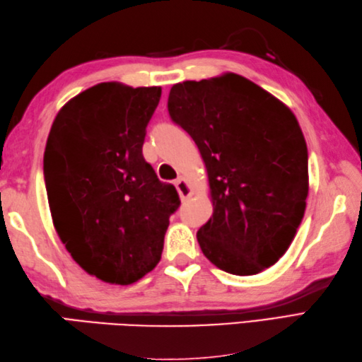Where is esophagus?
<instances>
[{"instance_id": "esophagus-1", "label": "esophagus", "mask_w": 362, "mask_h": 362, "mask_svg": "<svg viewBox=\"0 0 362 362\" xmlns=\"http://www.w3.org/2000/svg\"><path fill=\"white\" fill-rule=\"evenodd\" d=\"M174 185H175L177 191H179V196H180L182 201H187V199L193 196V193H194L193 187H191V183L185 179V177H180V179H177L174 182Z\"/></svg>"}]
</instances>
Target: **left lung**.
I'll return each instance as SVG.
<instances>
[{
	"instance_id": "obj_1",
	"label": "left lung",
	"mask_w": 362,
	"mask_h": 362,
	"mask_svg": "<svg viewBox=\"0 0 362 362\" xmlns=\"http://www.w3.org/2000/svg\"><path fill=\"white\" fill-rule=\"evenodd\" d=\"M168 110L209 174L213 216L197 241L211 263L255 275L294 240L308 197V149L296 115L235 73L173 86Z\"/></svg>"
}]
</instances>
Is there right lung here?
Segmentation results:
<instances>
[{
	"mask_svg": "<svg viewBox=\"0 0 362 362\" xmlns=\"http://www.w3.org/2000/svg\"><path fill=\"white\" fill-rule=\"evenodd\" d=\"M161 87L103 82L54 119L43 173L54 228L87 274L132 284L158 264L169 216L180 205L143 157Z\"/></svg>",
	"mask_w": 362,
	"mask_h": 362,
	"instance_id": "1",
	"label": "right lung"
}]
</instances>
